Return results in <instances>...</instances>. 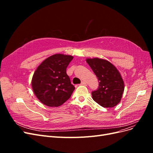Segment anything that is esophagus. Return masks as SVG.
<instances>
[{
  "instance_id": "obj_1",
  "label": "esophagus",
  "mask_w": 153,
  "mask_h": 153,
  "mask_svg": "<svg viewBox=\"0 0 153 153\" xmlns=\"http://www.w3.org/2000/svg\"><path fill=\"white\" fill-rule=\"evenodd\" d=\"M81 85H87V82H85V81H82L81 82Z\"/></svg>"
}]
</instances>
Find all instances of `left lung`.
I'll list each match as a JSON object with an SVG mask.
<instances>
[{
    "instance_id": "left-lung-1",
    "label": "left lung",
    "mask_w": 153,
    "mask_h": 153,
    "mask_svg": "<svg viewBox=\"0 0 153 153\" xmlns=\"http://www.w3.org/2000/svg\"><path fill=\"white\" fill-rule=\"evenodd\" d=\"M86 62L100 83L98 89L92 92V99L103 107L116 106L121 101L124 90L121 73L114 64L105 59L87 58Z\"/></svg>"
}]
</instances>
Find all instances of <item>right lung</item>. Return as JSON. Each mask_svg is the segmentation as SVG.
I'll return each mask as SVG.
<instances>
[{
  "label": "right lung",
  "instance_id": "1",
  "mask_svg": "<svg viewBox=\"0 0 153 153\" xmlns=\"http://www.w3.org/2000/svg\"><path fill=\"white\" fill-rule=\"evenodd\" d=\"M73 57L57 53L40 64L32 78V87L43 104L57 107L70 98L75 87L66 73V68Z\"/></svg>",
  "mask_w": 153,
  "mask_h": 153
}]
</instances>
